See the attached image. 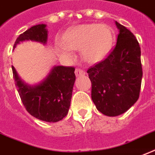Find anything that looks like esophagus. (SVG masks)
Returning a JSON list of instances; mask_svg holds the SVG:
<instances>
[{"label":"esophagus","instance_id":"34e87169","mask_svg":"<svg viewBox=\"0 0 155 155\" xmlns=\"http://www.w3.org/2000/svg\"><path fill=\"white\" fill-rule=\"evenodd\" d=\"M75 75H76V76H80V75H83L85 74L84 71L82 69H80V68H76L75 71Z\"/></svg>","mask_w":155,"mask_h":155}]
</instances>
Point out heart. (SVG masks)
<instances>
[{
	"mask_svg": "<svg viewBox=\"0 0 155 155\" xmlns=\"http://www.w3.org/2000/svg\"><path fill=\"white\" fill-rule=\"evenodd\" d=\"M114 31L106 24H81L63 36V54L71 56V50L81 49L82 58L88 63H97L107 57L114 44Z\"/></svg>",
	"mask_w": 155,
	"mask_h": 155,
	"instance_id": "b5f03b06",
	"label": "heart"
}]
</instances>
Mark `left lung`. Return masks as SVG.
<instances>
[{
	"label": "left lung",
	"mask_w": 155,
	"mask_h": 155,
	"mask_svg": "<svg viewBox=\"0 0 155 155\" xmlns=\"http://www.w3.org/2000/svg\"><path fill=\"white\" fill-rule=\"evenodd\" d=\"M116 45L106 59L87 71L92 83V100L107 116H118L139 98L142 79L140 48L135 35L115 22Z\"/></svg>",
	"instance_id": "obj_1"
}]
</instances>
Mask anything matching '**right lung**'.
Returning a JSON list of instances; mask_svg holds the SVG:
<instances>
[{
	"label": "right lung",
	"instance_id": "add662e5",
	"mask_svg": "<svg viewBox=\"0 0 155 155\" xmlns=\"http://www.w3.org/2000/svg\"><path fill=\"white\" fill-rule=\"evenodd\" d=\"M45 24L33 26L19 35L14 49L20 42L33 41L46 44L48 31ZM15 85L27 111L42 121L58 122L68 113L75 80V67L56 66L38 84L29 85L22 81L12 66Z\"/></svg>",
	"mask_w": 155,
	"mask_h": 155
}]
</instances>
